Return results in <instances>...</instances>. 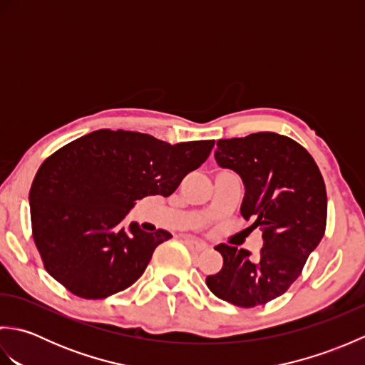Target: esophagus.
<instances>
[{"instance_id": "obj_1", "label": "esophagus", "mask_w": 365, "mask_h": 365, "mask_svg": "<svg viewBox=\"0 0 365 365\" xmlns=\"http://www.w3.org/2000/svg\"><path fill=\"white\" fill-rule=\"evenodd\" d=\"M185 245H187L190 250L195 251V252H202V251L207 250V245L205 243L199 242V240L192 238V237H185Z\"/></svg>"}]
</instances>
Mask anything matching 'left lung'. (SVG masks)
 I'll return each mask as SVG.
<instances>
[{"label": "left lung", "instance_id": "obj_1", "mask_svg": "<svg viewBox=\"0 0 365 365\" xmlns=\"http://www.w3.org/2000/svg\"><path fill=\"white\" fill-rule=\"evenodd\" d=\"M215 160L245 185L240 212L262 227L257 257L237 246L218 245L222 268L207 276L216 297L238 307H254L281 297L297 281L327 229V188L317 163L293 139L262 131L220 139Z\"/></svg>", "mask_w": 365, "mask_h": 365}]
</instances>
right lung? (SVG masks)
I'll return each instance as SVG.
<instances>
[{
	"mask_svg": "<svg viewBox=\"0 0 365 365\" xmlns=\"http://www.w3.org/2000/svg\"><path fill=\"white\" fill-rule=\"evenodd\" d=\"M213 139L169 144L138 131L97 130L68 143L31 185L33 237L45 269L80 298L102 299L143 276L170 235L125 224L145 196H170L210 155Z\"/></svg>",
	"mask_w": 365,
	"mask_h": 365,
	"instance_id": "1",
	"label": "right lung"
}]
</instances>
